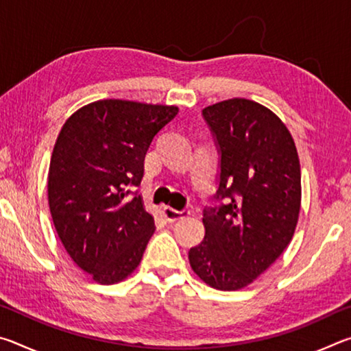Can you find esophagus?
Returning a JSON list of instances; mask_svg holds the SVG:
<instances>
[{
	"instance_id": "34e87169",
	"label": "esophagus",
	"mask_w": 351,
	"mask_h": 351,
	"mask_svg": "<svg viewBox=\"0 0 351 351\" xmlns=\"http://www.w3.org/2000/svg\"><path fill=\"white\" fill-rule=\"evenodd\" d=\"M162 213H164V217H165V219H167V221H178V219L189 217L190 212L186 210V209L178 210V209H175V207L165 206L162 209Z\"/></svg>"
}]
</instances>
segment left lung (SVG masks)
<instances>
[{"label":"left lung","mask_w":351,"mask_h":351,"mask_svg":"<svg viewBox=\"0 0 351 351\" xmlns=\"http://www.w3.org/2000/svg\"><path fill=\"white\" fill-rule=\"evenodd\" d=\"M219 159V206L206 207L204 240L189 251L209 287H247L280 257L300 212V162L294 139L274 112L247 99L206 106Z\"/></svg>","instance_id":"8db88e82"}]
</instances>
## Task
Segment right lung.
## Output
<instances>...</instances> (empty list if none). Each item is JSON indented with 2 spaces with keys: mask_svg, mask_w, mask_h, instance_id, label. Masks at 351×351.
I'll use <instances>...</instances> for the list:
<instances>
[{
  "mask_svg": "<svg viewBox=\"0 0 351 351\" xmlns=\"http://www.w3.org/2000/svg\"><path fill=\"white\" fill-rule=\"evenodd\" d=\"M178 106L105 99L71 116L58 134L47 199L58 239L74 263L100 285L138 268L154 219L133 187L147 150Z\"/></svg>",
  "mask_w": 351,
  "mask_h": 351,
  "instance_id": "add662e5",
  "label": "right lung"
}]
</instances>
